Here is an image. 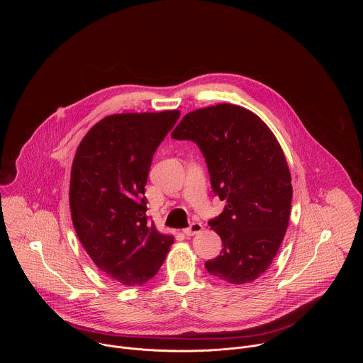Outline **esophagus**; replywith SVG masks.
Returning a JSON list of instances; mask_svg holds the SVG:
<instances>
[{"instance_id":"obj_1","label":"esophagus","mask_w":363,"mask_h":363,"mask_svg":"<svg viewBox=\"0 0 363 363\" xmlns=\"http://www.w3.org/2000/svg\"><path fill=\"white\" fill-rule=\"evenodd\" d=\"M203 230V225L200 222H193L187 229H184V235L186 236H194L197 233H200Z\"/></svg>"}]
</instances>
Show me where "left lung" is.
<instances>
[{"label": "left lung", "instance_id": "1", "mask_svg": "<svg viewBox=\"0 0 363 363\" xmlns=\"http://www.w3.org/2000/svg\"><path fill=\"white\" fill-rule=\"evenodd\" d=\"M172 138L199 145L211 187L226 201L208 220L223 246L206 262L208 272L236 285L257 279L277 256L291 213V173L277 138L259 116L229 104L186 114Z\"/></svg>", "mask_w": 363, "mask_h": 363}]
</instances>
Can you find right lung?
Returning <instances> with one entry per match:
<instances>
[{"instance_id": "add662e5", "label": "right lung", "mask_w": 363, "mask_h": 363, "mask_svg": "<svg viewBox=\"0 0 363 363\" xmlns=\"http://www.w3.org/2000/svg\"><path fill=\"white\" fill-rule=\"evenodd\" d=\"M180 111L107 116L74 156L69 208L78 239L104 274L124 285L152 279L173 243L147 215L145 186L157 147Z\"/></svg>"}]
</instances>
